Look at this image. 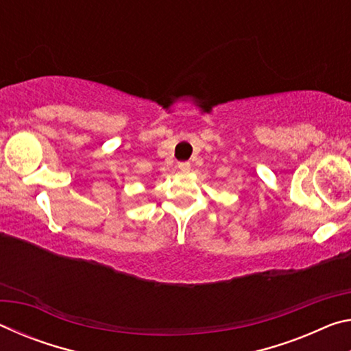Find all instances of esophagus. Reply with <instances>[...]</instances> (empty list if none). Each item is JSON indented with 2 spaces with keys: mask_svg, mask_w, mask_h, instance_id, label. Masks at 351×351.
Masks as SVG:
<instances>
[{
  "mask_svg": "<svg viewBox=\"0 0 351 351\" xmlns=\"http://www.w3.org/2000/svg\"><path fill=\"white\" fill-rule=\"evenodd\" d=\"M178 169H180L181 171H189L190 164L189 162H180V164H178Z\"/></svg>",
  "mask_w": 351,
  "mask_h": 351,
  "instance_id": "obj_1",
  "label": "esophagus"
}]
</instances>
